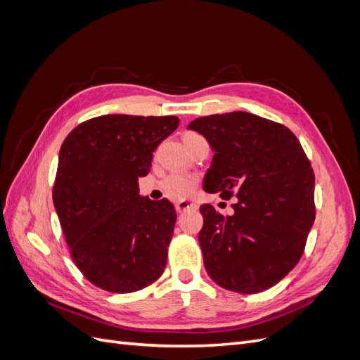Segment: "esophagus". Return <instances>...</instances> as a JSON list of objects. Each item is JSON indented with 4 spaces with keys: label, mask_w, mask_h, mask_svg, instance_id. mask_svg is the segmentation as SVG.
<instances>
[{
    "label": "esophagus",
    "mask_w": 360,
    "mask_h": 360,
    "mask_svg": "<svg viewBox=\"0 0 360 360\" xmlns=\"http://www.w3.org/2000/svg\"><path fill=\"white\" fill-rule=\"evenodd\" d=\"M176 209H177L179 213H181V212H186V210H197L198 205L195 204V202H192L191 200L181 198V200H179V201L176 202Z\"/></svg>",
    "instance_id": "1"
}]
</instances>
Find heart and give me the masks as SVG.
<instances>
[{"mask_svg": "<svg viewBox=\"0 0 360 360\" xmlns=\"http://www.w3.org/2000/svg\"><path fill=\"white\" fill-rule=\"evenodd\" d=\"M192 136H200L197 134H186L183 139H188ZM195 183L197 179L188 176V174H171L169 177L163 180V189H165L169 195L174 197H183V195H188L195 188Z\"/></svg>", "mask_w": 360, "mask_h": 360, "instance_id": "b5f03b06", "label": "heart"}]
</instances>
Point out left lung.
<instances>
[{
	"mask_svg": "<svg viewBox=\"0 0 360 360\" xmlns=\"http://www.w3.org/2000/svg\"><path fill=\"white\" fill-rule=\"evenodd\" d=\"M213 150L204 191L236 197L233 214L202 204L198 242L207 274L225 290L252 294L299 263L315 219V177L290 129L250 112L193 120Z\"/></svg>",
	"mask_w": 360,
	"mask_h": 360,
	"instance_id": "obj_1",
	"label": "left lung"
}]
</instances>
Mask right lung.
<instances>
[{
	"label": "right lung",
	"instance_id": "right-lung-1",
	"mask_svg": "<svg viewBox=\"0 0 360 360\" xmlns=\"http://www.w3.org/2000/svg\"><path fill=\"white\" fill-rule=\"evenodd\" d=\"M179 118L110 114L64 139L52 200L75 264L111 292L143 290L163 274L176 209L139 195L138 179Z\"/></svg>",
	"mask_w": 360,
	"mask_h": 360
}]
</instances>
